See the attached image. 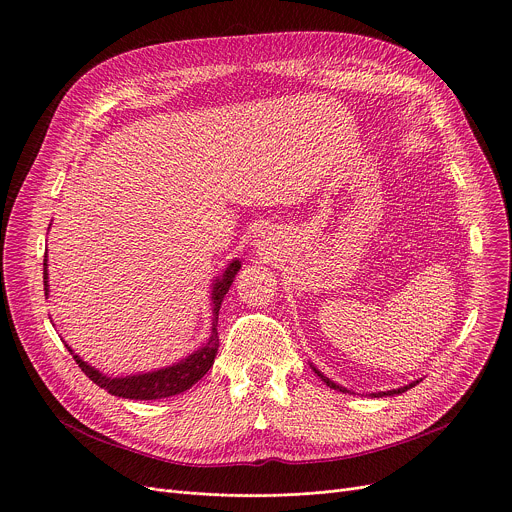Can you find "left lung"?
Listing matches in <instances>:
<instances>
[{"instance_id":"left-lung-1","label":"left lung","mask_w":512,"mask_h":512,"mask_svg":"<svg viewBox=\"0 0 512 512\" xmlns=\"http://www.w3.org/2000/svg\"><path fill=\"white\" fill-rule=\"evenodd\" d=\"M311 366V370L321 378V382L323 384H327L329 388H333V390H339V392H344V394H354L352 390H348V388H344V386H339V384H335L333 380H329L323 372H319L313 364H309ZM422 382V378H418V380H414V382H410V384H406V386H402V388H396V390H386V392H372V394H366V396H370V398H384V396H398V394H404V392H408L410 388H414L416 384H420Z\"/></svg>"}]
</instances>
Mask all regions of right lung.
Here are the masks:
<instances>
[{"instance_id": "obj_1", "label": "right lung", "mask_w": 512, "mask_h": 512, "mask_svg": "<svg viewBox=\"0 0 512 512\" xmlns=\"http://www.w3.org/2000/svg\"><path fill=\"white\" fill-rule=\"evenodd\" d=\"M48 231H50V227H48ZM239 269H241V261L233 259L223 269V273L219 277H215V281L211 283L213 317H211L209 339L201 348H197L187 358L175 362L173 366H164V368L150 370V372H136V374H128V376H108V374L100 372L98 368L90 366L88 362H84L78 354H74V350L66 342H64V346L74 356V360L82 368V372L96 386L104 388L112 396L128 398V400H160V398H170V396L183 394L189 388H193L215 364L217 350H219V333H217L219 309H221V303H223L225 295L229 293V287L233 285L235 275L239 273ZM44 291H46V295H50L48 253L44 255Z\"/></svg>"}]
</instances>
